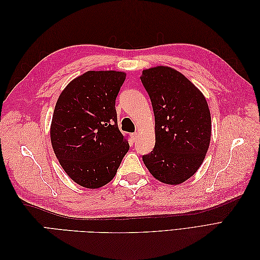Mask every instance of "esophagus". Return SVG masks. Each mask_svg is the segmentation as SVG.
I'll use <instances>...</instances> for the list:
<instances>
[{
  "label": "esophagus",
  "instance_id": "obj_1",
  "mask_svg": "<svg viewBox=\"0 0 260 260\" xmlns=\"http://www.w3.org/2000/svg\"><path fill=\"white\" fill-rule=\"evenodd\" d=\"M138 138H139V133H138V132L132 133V139H133V141H137Z\"/></svg>",
  "mask_w": 260,
  "mask_h": 260
}]
</instances>
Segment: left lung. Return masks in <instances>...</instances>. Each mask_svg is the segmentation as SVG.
Here are the masks:
<instances>
[{
    "mask_svg": "<svg viewBox=\"0 0 260 260\" xmlns=\"http://www.w3.org/2000/svg\"><path fill=\"white\" fill-rule=\"evenodd\" d=\"M155 116V146L143 162L160 182L178 185L190 179L205 158L211 118L204 94L178 70L168 66L141 75Z\"/></svg>",
    "mask_w": 260,
    "mask_h": 260,
    "instance_id": "1",
    "label": "left lung"
}]
</instances>
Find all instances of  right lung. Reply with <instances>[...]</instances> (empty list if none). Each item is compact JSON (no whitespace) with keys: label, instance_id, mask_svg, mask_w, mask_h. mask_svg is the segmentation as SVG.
<instances>
[{"label":"right lung","instance_id":"right-lung-1","mask_svg":"<svg viewBox=\"0 0 260 260\" xmlns=\"http://www.w3.org/2000/svg\"><path fill=\"white\" fill-rule=\"evenodd\" d=\"M124 80L123 72L90 70L70 81L55 105L53 151L68 177L85 188L111 182L129 151L115 108Z\"/></svg>","mask_w":260,"mask_h":260}]
</instances>
